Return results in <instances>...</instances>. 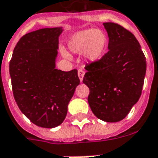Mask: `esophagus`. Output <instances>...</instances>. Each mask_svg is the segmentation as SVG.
Listing matches in <instances>:
<instances>
[{"instance_id":"esophagus-1","label":"esophagus","mask_w":158,"mask_h":158,"mask_svg":"<svg viewBox=\"0 0 158 158\" xmlns=\"http://www.w3.org/2000/svg\"><path fill=\"white\" fill-rule=\"evenodd\" d=\"M85 70L82 69H79L78 71V75H79V80H80V82H82L83 81V79H84V76H85Z\"/></svg>"}]
</instances>
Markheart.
<instances>
[{
	"label": "heart",
	"instance_id": "heart-1",
	"mask_svg": "<svg viewBox=\"0 0 158 158\" xmlns=\"http://www.w3.org/2000/svg\"><path fill=\"white\" fill-rule=\"evenodd\" d=\"M107 38L102 31L96 29H87L79 31L69 41V48L72 52L79 54L85 53L91 62L99 60L105 52ZM65 58L69 55L65 50H62Z\"/></svg>",
	"mask_w": 158,
	"mask_h": 158
}]
</instances>
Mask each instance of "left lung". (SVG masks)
<instances>
[{"mask_svg": "<svg viewBox=\"0 0 158 158\" xmlns=\"http://www.w3.org/2000/svg\"><path fill=\"white\" fill-rule=\"evenodd\" d=\"M103 25L108 33L109 51L85 66L83 83L89 89L88 102L94 115L106 122H117L141 96L147 62L131 31L116 23Z\"/></svg>", "mask_w": 158, "mask_h": 158, "instance_id": "left-lung-1", "label": "left lung"}]
</instances>
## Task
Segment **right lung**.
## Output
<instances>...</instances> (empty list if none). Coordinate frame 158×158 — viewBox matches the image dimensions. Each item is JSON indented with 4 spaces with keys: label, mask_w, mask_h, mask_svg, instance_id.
Returning <instances> with one entry per match:
<instances>
[{
    "label": "right lung",
    "mask_w": 158,
    "mask_h": 158,
    "mask_svg": "<svg viewBox=\"0 0 158 158\" xmlns=\"http://www.w3.org/2000/svg\"><path fill=\"white\" fill-rule=\"evenodd\" d=\"M62 31V27H52L27 33L17 43L9 64L17 105L32 123L43 128L63 123L80 82L77 69H56Z\"/></svg>",
    "instance_id": "right-lung-1"
}]
</instances>
